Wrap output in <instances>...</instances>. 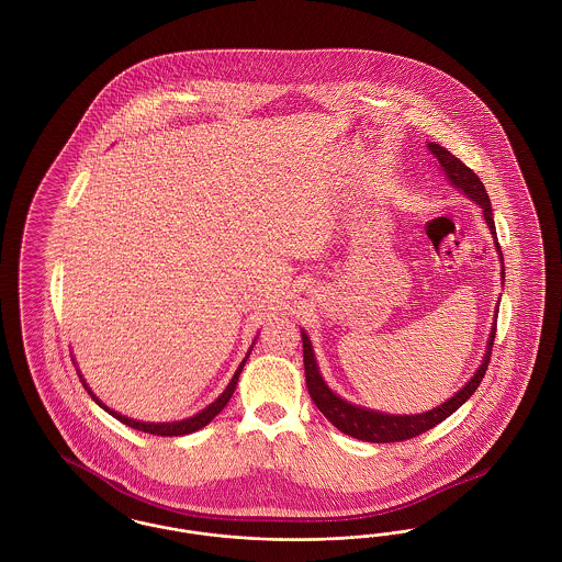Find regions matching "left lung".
Instances as JSON below:
<instances>
[{
    "label": "left lung",
    "instance_id": "8db88e82",
    "mask_svg": "<svg viewBox=\"0 0 562 562\" xmlns=\"http://www.w3.org/2000/svg\"><path fill=\"white\" fill-rule=\"evenodd\" d=\"M428 147L429 151L434 154V158L440 164L442 172L447 175V179L451 181V186L459 189V191H463L472 202H476L481 206L484 221H486V225H488V229L493 234L499 261H502V282H504L506 280L504 255H502V246L497 241L491 200L486 195V189L482 186L479 175L472 168H468L459 158H454L451 151L440 147L438 143H428ZM497 312L499 310H495V321H493V328L488 333L486 353L482 358L481 367L476 369V373L470 376V381L454 396H451L447 402H442V404H438L431 411L419 413V415H390V413H381V411L364 408V406H358V404L344 401L322 379L321 369H318V362H316V353H314V348H312V341H310L307 333L301 330V339H303V367H305L307 392H310L314 404L321 408L322 415L335 428L341 429L344 434H348L351 438H358V440H364V442H401V440L415 438V436H419V434H424L428 429L436 428L447 417H451L454 411L479 390L482 376L486 373L488 360H491V351H493L495 328H497Z\"/></svg>",
    "mask_w": 562,
    "mask_h": 562
}]
</instances>
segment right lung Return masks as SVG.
Instances as JSON below:
<instances>
[{"instance_id": "1", "label": "right lung", "mask_w": 562, "mask_h": 562, "mask_svg": "<svg viewBox=\"0 0 562 562\" xmlns=\"http://www.w3.org/2000/svg\"><path fill=\"white\" fill-rule=\"evenodd\" d=\"M252 346H255V341H252ZM252 349V348H250ZM250 349H248V353H246V358L241 360L240 367H238V371L234 373L232 376V381H229V385L225 387V392L213 402V404H209L206 408H202L198 415H193V417H188V419H181V422H170V424H149V422H136V419H131V417H126V415H120L117 411H113V408H109L108 404H103V402L99 401L94 394H92V390L88 387V383L83 381V376L80 374V381L83 383V387L88 390V394L92 396V401L97 402L101 408H105L109 415H113L117 422H122V424H126L128 428L138 429V431H147V434H156V436H186V434H191V431H198V429L204 428V426H209L211 422H213L214 417L225 408V404L229 402V398L234 396V390H236V385H238V379H240L241 369H244V364H246V360H248V356H250ZM80 373V371H78Z\"/></svg>"}]
</instances>
